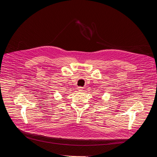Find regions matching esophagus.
<instances>
[{"mask_svg":"<svg viewBox=\"0 0 157 157\" xmlns=\"http://www.w3.org/2000/svg\"><path fill=\"white\" fill-rule=\"evenodd\" d=\"M82 87H78V90H79V91H82Z\"/></svg>","mask_w":157,"mask_h":157,"instance_id":"obj_1","label":"esophagus"}]
</instances>
